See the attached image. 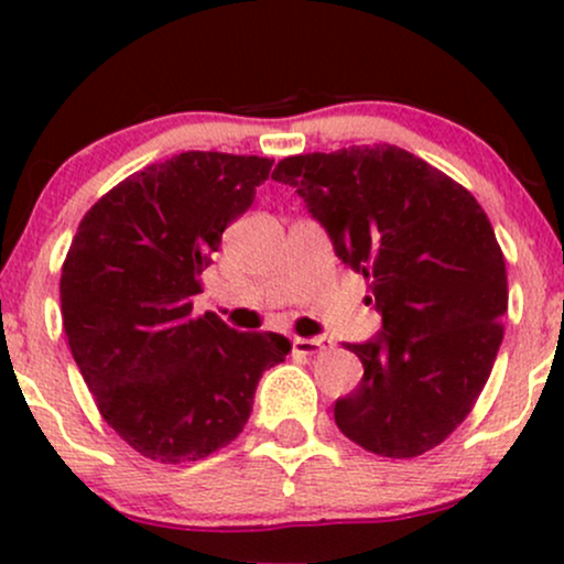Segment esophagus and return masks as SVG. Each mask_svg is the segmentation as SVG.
<instances>
[{
    "mask_svg": "<svg viewBox=\"0 0 564 564\" xmlns=\"http://www.w3.org/2000/svg\"><path fill=\"white\" fill-rule=\"evenodd\" d=\"M294 352L296 355H318L323 349H332V341L328 339H294Z\"/></svg>",
    "mask_w": 564,
    "mask_h": 564,
    "instance_id": "obj_1",
    "label": "esophagus"
}]
</instances>
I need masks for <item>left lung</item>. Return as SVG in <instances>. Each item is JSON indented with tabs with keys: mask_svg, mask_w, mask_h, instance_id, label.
I'll return each instance as SVG.
<instances>
[{
	"mask_svg": "<svg viewBox=\"0 0 564 564\" xmlns=\"http://www.w3.org/2000/svg\"><path fill=\"white\" fill-rule=\"evenodd\" d=\"M336 257L368 278L381 332L347 345L364 379L334 405L360 448L432 451L467 419L503 339L507 262L475 196L398 145H352L278 161Z\"/></svg>",
	"mask_w": 564,
	"mask_h": 564,
	"instance_id": "1",
	"label": "left lung"
}]
</instances>
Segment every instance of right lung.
Returning <instances> with one entry per match:
<instances>
[{
  "label": "right lung",
  "mask_w": 564,
  "mask_h": 564,
  "mask_svg": "<svg viewBox=\"0 0 564 564\" xmlns=\"http://www.w3.org/2000/svg\"><path fill=\"white\" fill-rule=\"evenodd\" d=\"M273 161L187 151L129 174L84 215L61 275L63 328L97 411L161 464L198 462L249 422L286 336L193 315L200 273Z\"/></svg>",
  "instance_id": "1"
}]
</instances>
